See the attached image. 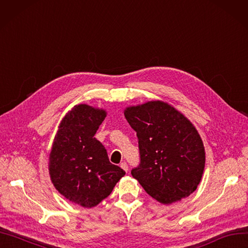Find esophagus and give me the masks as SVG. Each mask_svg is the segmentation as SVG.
Returning <instances> with one entry per match:
<instances>
[{
  "instance_id": "1",
  "label": "esophagus",
  "mask_w": 248,
  "mask_h": 248,
  "mask_svg": "<svg viewBox=\"0 0 248 248\" xmlns=\"http://www.w3.org/2000/svg\"><path fill=\"white\" fill-rule=\"evenodd\" d=\"M120 167H121V168H122L125 172L128 171V166H127V164H126V163H122L121 165H120Z\"/></svg>"
}]
</instances>
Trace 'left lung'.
Returning a JSON list of instances; mask_svg holds the SVG:
<instances>
[{
    "label": "left lung",
    "mask_w": 248,
    "mask_h": 248,
    "mask_svg": "<svg viewBox=\"0 0 248 248\" xmlns=\"http://www.w3.org/2000/svg\"><path fill=\"white\" fill-rule=\"evenodd\" d=\"M124 115L137 131L140 155L131 175L163 204L191 195L202 182L205 163L203 142L195 126L160 100L128 106Z\"/></svg>",
    "instance_id": "8db88e82"
}]
</instances>
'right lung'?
I'll list each match as a JSON object with an SVG mask.
<instances>
[{"label": "right lung", "instance_id": "1", "mask_svg": "<svg viewBox=\"0 0 248 248\" xmlns=\"http://www.w3.org/2000/svg\"><path fill=\"white\" fill-rule=\"evenodd\" d=\"M106 115L103 108L75 105L60 121L49 155V174L55 189L86 209L108 197L125 175L93 138Z\"/></svg>", "mask_w": 248, "mask_h": 248}]
</instances>
